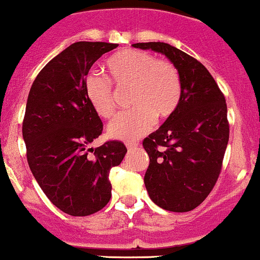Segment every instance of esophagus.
Returning a JSON list of instances; mask_svg holds the SVG:
<instances>
[{
    "label": "esophagus",
    "mask_w": 260,
    "mask_h": 260,
    "mask_svg": "<svg viewBox=\"0 0 260 260\" xmlns=\"http://www.w3.org/2000/svg\"><path fill=\"white\" fill-rule=\"evenodd\" d=\"M136 146H139V143H134V141H127L126 143V148L127 149H134V148H136Z\"/></svg>",
    "instance_id": "esophagus-1"
}]
</instances>
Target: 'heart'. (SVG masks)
<instances>
[{
  "instance_id": "obj_1",
  "label": "heart",
  "mask_w": 260,
  "mask_h": 260,
  "mask_svg": "<svg viewBox=\"0 0 260 260\" xmlns=\"http://www.w3.org/2000/svg\"><path fill=\"white\" fill-rule=\"evenodd\" d=\"M109 78L117 89H130V111L109 125V135L119 140H136L158 120L171 117L182 99V81L177 67L167 59L135 49L116 51L105 61ZM111 81V82H112ZM109 79L91 73L84 82L87 99L102 119L116 114V100Z\"/></svg>"
}]
</instances>
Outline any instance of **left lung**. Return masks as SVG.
<instances>
[{
    "mask_svg": "<svg viewBox=\"0 0 260 260\" xmlns=\"http://www.w3.org/2000/svg\"><path fill=\"white\" fill-rule=\"evenodd\" d=\"M133 46L161 53L181 76L178 109L143 141L150 159L144 183L161 209L191 211L209 196L222 167L230 131L225 97L204 64L184 51L160 42Z\"/></svg>",
    "mask_w": 260,
    "mask_h": 260,
    "instance_id": "8db88e82",
    "label": "left lung"
}]
</instances>
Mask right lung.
Segmentation results:
<instances>
[{
	"label": "right lung",
	"instance_id": "add662e5",
	"mask_svg": "<svg viewBox=\"0 0 260 260\" xmlns=\"http://www.w3.org/2000/svg\"><path fill=\"white\" fill-rule=\"evenodd\" d=\"M117 46L72 44L39 72L27 97L22 122L27 163L51 204L71 216H88L109 204L110 169L127 151L116 140L91 148L104 125L84 88L94 61Z\"/></svg>",
	"mask_w": 260,
	"mask_h": 260
}]
</instances>
